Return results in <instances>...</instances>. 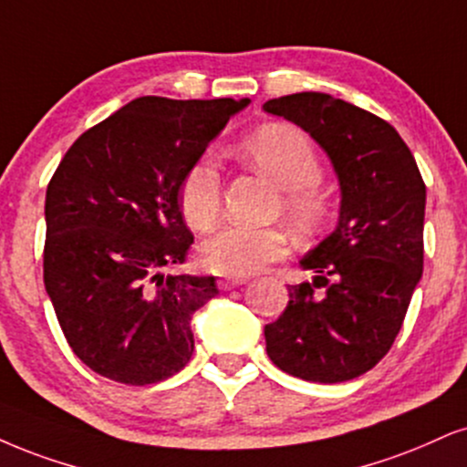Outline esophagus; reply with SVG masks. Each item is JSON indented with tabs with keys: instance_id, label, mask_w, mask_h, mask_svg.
<instances>
[{
	"instance_id": "obj_1",
	"label": "esophagus",
	"mask_w": 467,
	"mask_h": 467,
	"mask_svg": "<svg viewBox=\"0 0 467 467\" xmlns=\"http://www.w3.org/2000/svg\"><path fill=\"white\" fill-rule=\"evenodd\" d=\"M243 284H246V279H221L218 281V287L227 292V290H234V287L243 285Z\"/></svg>"
}]
</instances>
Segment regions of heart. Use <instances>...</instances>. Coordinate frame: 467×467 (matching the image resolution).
Returning a JSON list of instances; mask_svg holds the SVG:
<instances>
[{
	"mask_svg": "<svg viewBox=\"0 0 467 467\" xmlns=\"http://www.w3.org/2000/svg\"><path fill=\"white\" fill-rule=\"evenodd\" d=\"M253 169L284 190L281 207L296 234H314L329 216V199L318 188L322 164L307 136L295 125H264L238 145ZM180 210L192 229L205 232L221 214V172L214 160L199 158L180 183ZM287 238L279 227L224 224L201 243L207 270L227 277H246L285 255Z\"/></svg>",
	"mask_w": 467,
	"mask_h": 467,
	"instance_id": "1",
	"label": "heart"
}]
</instances>
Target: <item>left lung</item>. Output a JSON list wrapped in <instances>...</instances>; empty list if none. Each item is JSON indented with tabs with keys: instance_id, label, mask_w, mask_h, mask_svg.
Segmentation results:
<instances>
[{
	"instance_id": "obj_1",
	"label": "left lung",
	"mask_w": 467,
	"mask_h": 467,
	"mask_svg": "<svg viewBox=\"0 0 467 467\" xmlns=\"http://www.w3.org/2000/svg\"><path fill=\"white\" fill-rule=\"evenodd\" d=\"M331 158L342 205L336 232L301 260L312 281L264 327L270 361L292 377L342 383L379 364L399 336L422 277L427 186L399 131L325 93L264 103Z\"/></svg>"
}]
</instances>
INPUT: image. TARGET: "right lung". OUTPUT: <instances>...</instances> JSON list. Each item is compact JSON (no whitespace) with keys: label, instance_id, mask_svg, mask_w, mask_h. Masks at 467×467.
<instances>
[{"label":"right lung","instance_id":"1","mask_svg":"<svg viewBox=\"0 0 467 467\" xmlns=\"http://www.w3.org/2000/svg\"><path fill=\"white\" fill-rule=\"evenodd\" d=\"M246 103L138 97L57 164L45 197V290L68 347L101 377L158 383L192 357L190 318L218 287L214 277L162 273L192 244L177 192Z\"/></svg>","mask_w":467,"mask_h":467}]
</instances>
